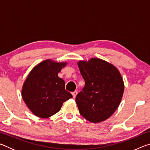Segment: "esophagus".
Here are the masks:
<instances>
[{
  "mask_svg": "<svg viewBox=\"0 0 150 150\" xmlns=\"http://www.w3.org/2000/svg\"><path fill=\"white\" fill-rule=\"evenodd\" d=\"M77 91H74V92L72 93V95H73V98H75L76 96H77Z\"/></svg>",
  "mask_w": 150,
  "mask_h": 150,
  "instance_id": "1",
  "label": "esophagus"
}]
</instances>
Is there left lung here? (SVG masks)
Returning a JSON list of instances; mask_svg holds the SVG:
<instances>
[{
	"mask_svg": "<svg viewBox=\"0 0 150 150\" xmlns=\"http://www.w3.org/2000/svg\"><path fill=\"white\" fill-rule=\"evenodd\" d=\"M77 65L85 81L75 99L80 114L93 123L107 120L123 96L124 84L120 73L115 65L99 58L81 60Z\"/></svg>",
	"mask_w": 150,
	"mask_h": 150,
	"instance_id": "8db88e82",
	"label": "left lung"
}]
</instances>
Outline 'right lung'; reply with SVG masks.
<instances>
[{
    "mask_svg": "<svg viewBox=\"0 0 150 150\" xmlns=\"http://www.w3.org/2000/svg\"><path fill=\"white\" fill-rule=\"evenodd\" d=\"M67 64L46 59L36 65L24 81L22 97L35 116L47 118L60 110L63 103L72 98L65 89V81L58 73Z\"/></svg>",
    "mask_w": 150,
    "mask_h": 150,
    "instance_id": "1",
    "label": "right lung"
}]
</instances>
